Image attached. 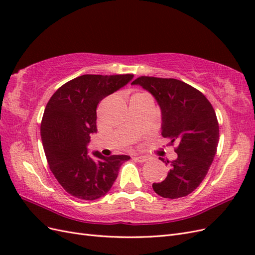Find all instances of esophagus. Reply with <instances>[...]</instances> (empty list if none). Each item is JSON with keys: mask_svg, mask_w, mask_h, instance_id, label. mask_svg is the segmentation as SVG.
<instances>
[{"mask_svg": "<svg viewBox=\"0 0 255 255\" xmlns=\"http://www.w3.org/2000/svg\"><path fill=\"white\" fill-rule=\"evenodd\" d=\"M132 158L134 160H136V161H139V163H143V161L146 160V157L145 156H141V155H134Z\"/></svg>", "mask_w": 255, "mask_h": 255, "instance_id": "esophagus-1", "label": "esophagus"}]
</instances>
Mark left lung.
<instances>
[{
	"mask_svg": "<svg viewBox=\"0 0 255 255\" xmlns=\"http://www.w3.org/2000/svg\"><path fill=\"white\" fill-rule=\"evenodd\" d=\"M132 84L156 100L161 135L177 144L174 160L159 157L170 170L163 182L153 183V190L167 199L189 195L204 180L217 152L219 126L212 104L199 90L175 79L140 76Z\"/></svg>",
	"mask_w": 255,
	"mask_h": 255,
	"instance_id": "8db88e82",
	"label": "left lung"
}]
</instances>
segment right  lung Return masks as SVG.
<instances>
[{"label": "right lung", "mask_w": 255, "mask_h": 255, "mask_svg": "<svg viewBox=\"0 0 255 255\" xmlns=\"http://www.w3.org/2000/svg\"><path fill=\"white\" fill-rule=\"evenodd\" d=\"M133 74H85L69 81L48 102L40 127L42 145L54 176L71 196L96 200L105 196L128 155L88 154L97 133V106L132 81Z\"/></svg>", "instance_id": "right-lung-1"}]
</instances>
